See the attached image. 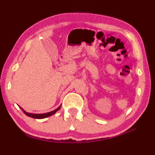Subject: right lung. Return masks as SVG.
Segmentation results:
<instances>
[{"instance_id": "right-lung-1", "label": "right lung", "mask_w": 155, "mask_h": 155, "mask_svg": "<svg viewBox=\"0 0 155 155\" xmlns=\"http://www.w3.org/2000/svg\"><path fill=\"white\" fill-rule=\"evenodd\" d=\"M60 107H59L55 110L54 111H52L51 112H48V113H45V114H31V113H28V112H26L25 110H23V112H25V114L27 115L28 117H32V118H34V119H44V118H46L48 117H50L51 116V115H53L55 114V113L57 112V111H58L60 110Z\"/></svg>"}]
</instances>
